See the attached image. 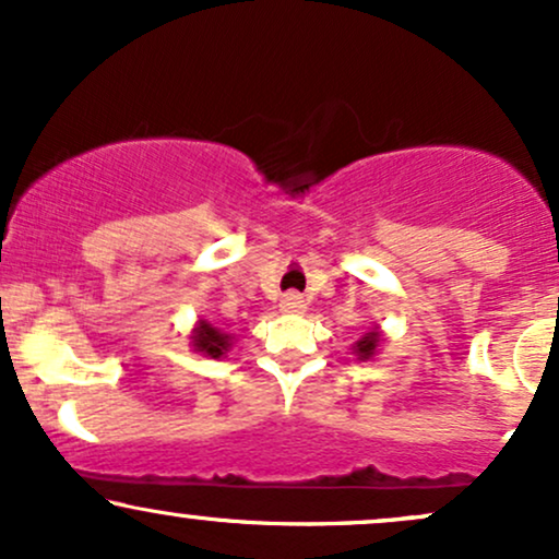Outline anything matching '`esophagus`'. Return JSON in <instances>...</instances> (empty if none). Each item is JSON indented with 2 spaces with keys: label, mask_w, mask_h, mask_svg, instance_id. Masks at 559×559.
<instances>
[{
  "label": "esophagus",
  "mask_w": 559,
  "mask_h": 559,
  "mask_svg": "<svg viewBox=\"0 0 559 559\" xmlns=\"http://www.w3.org/2000/svg\"><path fill=\"white\" fill-rule=\"evenodd\" d=\"M281 310L288 312V316H301V312L307 310V301L294 292L284 294V299H281Z\"/></svg>",
  "instance_id": "esophagus-1"
}]
</instances>
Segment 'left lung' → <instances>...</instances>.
Returning a JSON list of instances; mask_svg holds the SVG:
<instances>
[{
    "label": "left lung",
    "instance_id": "1",
    "mask_svg": "<svg viewBox=\"0 0 559 559\" xmlns=\"http://www.w3.org/2000/svg\"><path fill=\"white\" fill-rule=\"evenodd\" d=\"M383 342H386L383 331L381 329H373V331L365 333L362 338H357L355 344H352V352H355V355H357V360L368 362V360H373V357L378 355V349H381Z\"/></svg>",
    "mask_w": 559,
    "mask_h": 559
}]
</instances>
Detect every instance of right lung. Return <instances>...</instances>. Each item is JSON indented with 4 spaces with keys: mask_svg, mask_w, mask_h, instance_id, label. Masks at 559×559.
<instances>
[{
    "mask_svg": "<svg viewBox=\"0 0 559 559\" xmlns=\"http://www.w3.org/2000/svg\"><path fill=\"white\" fill-rule=\"evenodd\" d=\"M189 346L197 355L210 357V360H221V357L228 355L230 346H234V333L217 329L210 320L199 318L189 333Z\"/></svg>",
    "mask_w": 559,
    "mask_h": 559,
    "instance_id": "right-lung-1",
    "label": "right lung"
}]
</instances>
